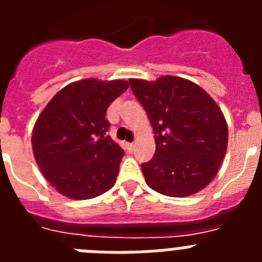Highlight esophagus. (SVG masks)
Here are the masks:
<instances>
[{"mask_svg": "<svg viewBox=\"0 0 262 262\" xmlns=\"http://www.w3.org/2000/svg\"><path fill=\"white\" fill-rule=\"evenodd\" d=\"M134 147H135V143H127V148H128L129 151H133Z\"/></svg>", "mask_w": 262, "mask_h": 262, "instance_id": "esophagus-1", "label": "esophagus"}]
</instances>
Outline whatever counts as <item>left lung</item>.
<instances>
[{"instance_id":"1","label":"left lung","mask_w":262,"mask_h":262,"mask_svg":"<svg viewBox=\"0 0 262 262\" xmlns=\"http://www.w3.org/2000/svg\"><path fill=\"white\" fill-rule=\"evenodd\" d=\"M129 85L155 133V156L142 164L148 186L180 198L202 190L216 176L227 151L228 127L219 106L186 78H131Z\"/></svg>"}]
</instances>
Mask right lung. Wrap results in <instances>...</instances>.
I'll use <instances>...</instances> for the list:
<instances>
[{
  "instance_id": "add662e5",
  "label": "right lung",
  "mask_w": 262,
  "mask_h": 262,
  "mask_svg": "<svg viewBox=\"0 0 262 262\" xmlns=\"http://www.w3.org/2000/svg\"><path fill=\"white\" fill-rule=\"evenodd\" d=\"M128 82L76 81L55 94L32 129V152L48 182L72 200H90L114 186L124 152L107 135L106 110Z\"/></svg>"
}]
</instances>
